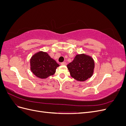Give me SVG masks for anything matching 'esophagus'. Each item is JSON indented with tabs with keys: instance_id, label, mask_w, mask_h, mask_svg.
Here are the masks:
<instances>
[{
	"instance_id": "1",
	"label": "esophagus",
	"mask_w": 126,
	"mask_h": 126,
	"mask_svg": "<svg viewBox=\"0 0 126 126\" xmlns=\"http://www.w3.org/2000/svg\"><path fill=\"white\" fill-rule=\"evenodd\" d=\"M61 64H62V65H63V66H65L67 64V63L66 62H63V63H61Z\"/></svg>"
}]
</instances>
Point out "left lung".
<instances>
[{
	"label": "left lung",
	"mask_w": 126,
	"mask_h": 126,
	"mask_svg": "<svg viewBox=\"0 0 126 126\" xmlns=\"http://www.w3.org/2000/svg\"><path fill=\"white\" fill-rule=\"evenodd\" d=\"M71 77L79 81H84L94 74V62L91 56L85 54L77 55L67 66Z\"/></svg>",
	"instance_id": "8db88e82"
}]
</instances>
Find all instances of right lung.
<instances>
[{
	"instance_id": "add662e5",
	"label": "right lung",
	"mask_w": 126,
	"mask_h": 126,
	"mask_svg": "<svg viewBox=\"0 0 126 126\" xmlns=\"http://www.w3.org/2000/svg\"><path fill=\"white\" fill-rule=\"evenodd\" d=\"M30 70L36 77L46 79L54 75L59 64L51 58L48 53L40 51L30 58Z\"/></svg>"
}]
</instances>
